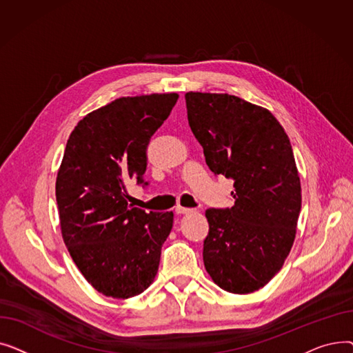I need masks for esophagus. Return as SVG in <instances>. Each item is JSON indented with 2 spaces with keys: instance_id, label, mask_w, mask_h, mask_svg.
I'll return each instance as SVG.
<instances>
[{
  "instance_id": "1",
  "label": "esophagus",
  "mask_w": 353,
  "mask_h": 353,
  "mask_svg": "<svg viewBox=\"0 0 353 353\" xmlns=\"http://www.w3.org/2000/svg\"><path fill=\"white\" fill-rule=\"evenodd\" d=\"M174 212H176L177 214H189V213H193V209L179 206V208H176V210H174Z\"/></svg>"
}]
</instances>
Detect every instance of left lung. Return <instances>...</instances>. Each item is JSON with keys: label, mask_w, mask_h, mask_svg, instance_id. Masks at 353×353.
Here are the masks:
<instances>
[{"label": "left lung", "mask_w": 353, "mask_h": 353, "mask_svg": "<svg viewBox=\"0 0 353 353\" xmlns=\"http://www.w3.org/2000/svg\"><path fill=\"white\" fill-rule=\"evenodd\" d=\"M184 97L209 169L234 188L233 208L206 210L203 262L223 290L252 293L281 270L296 234L302 196L289 137L269 110L236 96Z\"/></svg>", "instance_id": "obj_1"}]
</instances>
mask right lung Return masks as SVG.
<instances>
[{
    "label": "right lung",
    "instance_id": "add662e5",
    "mask_svg": "<svg viewBox=\"0 0 353 353\" xmlns=\"http://www.w3.org/2000/svg\"><path fill=\"white\" fill-rule=\"evenodd\" d=\"M179 96L121 97L74 127L55 181L64 243L87 282L116 299L154 281L173 213H145L127 203L125 183L148 186L147 145Z\"/></svg>",
    "mask_w": 353,
    "mask_h": 353
}]
</instances>
